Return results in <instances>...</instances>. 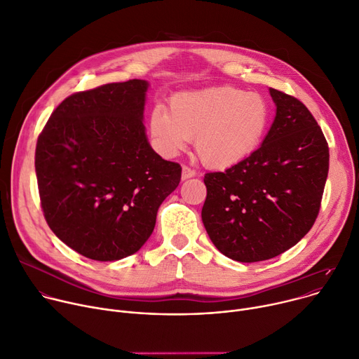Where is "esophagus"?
<instances>
[{"instance_id":"obj_1","label":"esophagus","mask_w":359,"mask_h":359,"mask_svg":"<svg viewBox=\"0 0 359 359\" xmlns=\"http://www.w3.org/2000/svg\"><path fill=\"white\" fill-rule=\"evenodd\" d=\"M194 176H196V172H194L193 169H190L189 166H183V169H182V179L183 180L194 177Z\"/></svg>"}]
</instances>
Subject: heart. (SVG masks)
<instances>
[{
  "label": "heart",
  "instance_id": "b5f03b06",
  "mask_svg": "<svg viewBox=\"0 0 359 359\" xmlns=\"http://www.w3.org/2000/svg\"><path fill=\"white\" fill-rule=\"evenodd\" d=\"M169 109L157 106L150 114L160 149L176 156L196 137L198 156L212 169L231 168L253 153L271 124L265 97L232 86L177 93Z\"/></svg>",
  "mask_w": 359,
  "mask_h": 359
}]
</instances>
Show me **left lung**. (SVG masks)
<instances>
[{
  "label": "left lung",
  "mask_w": 359,
  "mask_h": 359,
  "mask_svg": "<svg viewBox=\"0 0 359 359\" xmlns=\"http://www.w3.org/2000/svg\"><path fill=\"white\" fill-rule=\"evenodd\" d=\"M269 91L276 117L262 146L203 179L206 232L224 256L245 264L272 259L311 231L330 170L327 139L306 106Z\"/></svg>",
  "instance_id": "left-lung-1"
}]
</instances>
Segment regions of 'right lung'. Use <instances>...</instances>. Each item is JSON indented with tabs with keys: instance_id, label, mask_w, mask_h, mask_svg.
Listing matches in <instances>:
<instances>
[{
	"instance_id": "obj_1",
	"label": "right lung",
	"mask_w": 359,
	"mask_h": 359,
	"mask_svg": "<svg viewBox=\"0 0 359 359\" xmlns=\"http://www.w3.org/2000/svg\"><path fill=\"white\" fill-rule=\"evenodd\" d=\"M147 86L133 79L74 93L37 140L44 217L60 241L93 260L136 253L182 177L179 163L161 158L147 142Z\"/></svg>"
}]
</instances>
